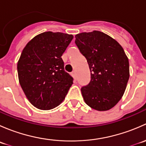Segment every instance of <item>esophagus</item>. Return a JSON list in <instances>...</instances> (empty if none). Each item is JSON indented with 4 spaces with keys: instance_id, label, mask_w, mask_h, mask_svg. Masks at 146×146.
Here are the masks:
<instances>
[{
    "instance_id": "obj_1",
    "label": "esophagus",
    "mask_w": 146,
    "mask_h": 146,
    "mask_svg": "<svg viewBox=\"0 0 146 146\" xmlns=\"http://www.w3.org/2000/svg\"><path fill=\"white\" fill-rule=\"evenodd\" d=\"M71 75H72V76H73V77L74 78L75 80H76V72L73 71V72H72Z\"/></svg>"
}]
</instances>
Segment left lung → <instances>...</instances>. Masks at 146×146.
Masks as SVG:
<instances>
[{"mask_svg":"<svg viewBox=\"0 0 146 146\" xmlns=\"http://www.w3.org/2000/svg\"><path fill=\"white\" fill-rule=\"evenodd\" d=\"M76 43L90 70V82L81 88L85 102L98 111H107L121 99L129 78V59L115 39L100 32L76 35Z\"/></svg>","mask_w":146,"mask_h":146,"instance_id":"left-lung-1","label":"left lung"}]
</instances>
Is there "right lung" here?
I'll list each match as a JSON object with an SVG mask.
<instances>
[{
	"label": "right lung",
	"instance_id": "obj_1",
	"mask_svg": "<svg viewBox=\"0 0 146 146\" xmlns=\"http://www.w3.org/2000/svg\"><path fill=\"white\" fill-rule=\"evenodd\" d=\"M73 38L62 32H43L23 50L17 63L19 82L28 100L37 109L48 110L59 105L73 84L61 58Z\"/></svg>",
	"mask_w": 146,
	"mask_h": 146
}]
</instances>
